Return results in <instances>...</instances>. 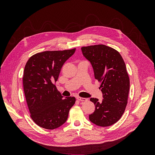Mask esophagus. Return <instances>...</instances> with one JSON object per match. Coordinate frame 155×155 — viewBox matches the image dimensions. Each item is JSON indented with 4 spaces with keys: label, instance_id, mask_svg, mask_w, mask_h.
<instances>
[{
    "label": "esophagus",
    "instance_id": "34e87169",
    "mask_svg": "<svg viewBox=\"0 0 155 155\" xmlns=\"http://www.w3.org/2000/svg\"><path fill=\"white\" fill-rule=\"evenodd\" d=\"M77 100L78 101H87L88 99L85 97H77Z\"/></svg>",
    "mask_w": 155,
    "mask_h": 155
}]
</instances>
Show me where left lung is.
I'll list each match as a JSON object with an SVG mask.
<instances>
[{"label": "left lung", "mask_w": 155, "mask_h": 155, "mask_svg": "<svg viewBox=\"0 0 155 155\" xmlns=\"http://www.w3.org/2000/svg\"><path fill=\"white\" fill-rule=\"evenodd\" d=\"M81 51L92 64L104 97L101 101L90 99L96 108L89 120L101 127L113 125L122 116L127 105L130 81L124 61L118 51L104 45L83 46Z\"/></svg>", "instance_id": "8db88e82"}]
</instances>
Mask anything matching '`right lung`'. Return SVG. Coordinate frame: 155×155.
<instances>
[{
	"mask_svg": "<svg viewBox=\"0 0 155 155\" xmlns=\"http://www.w3.org/2000/svg\"><path fill=\"white\" fill-rule=\"evenodd\" d=\"M76 48L45 51L30 58L22 78L23 89L32 120L46 129H57L66 122L76 102L74 97L63 99L54 83L63 64Z\"/></svg>",
	"mask_w": 155,
	"mask_h": 155,
	"instance_id": "add662e5",
	"label": "right lung"
}]
</instances>
